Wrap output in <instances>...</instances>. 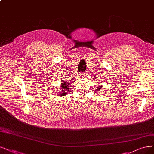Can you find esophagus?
Here are the masks:
<instances>
[{
    "label": "esophagus",
    "mask_w": 154,
    "mask_h": 154,
    "mask_svg": "<svg viewBox=\"0 0 154 154\" xmlns=\"http://www.w3.org/2000/svg\"><path fill=\"white\" fill-rule=\"evenodd\" d=\"M80 75H81L82 77H84V76H86V73H84V72L81 73Z\"/></svg>",
    "instance_id": "1"
}]
</instances>
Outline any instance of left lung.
I'll list each match as a JSON object with an SVG mask.
<instances>
[{"label": "left lung", "instance_id": "1", "mask_svg": "<svg viewBox=\"0 0 154 154\" xmlns=\"http://www.w3.org/2000/svg\"><path fill=\"white\" fill-rule=\"evenodd\" d=\"M101 87H102V86H99V88H98V89H98V90H100V89H101Z\"/></svg>", "mask_w": 154, "mask_h": 154}]
</instances>
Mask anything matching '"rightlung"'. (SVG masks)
<instances>
[{"mask_svg": "<svg viewBox=\"0 0 154 154\" xmlns=\"http://www.w3.org/2000/svg\"><path fill=\"white\" fill-rule=\"evenodd\" d=\"M66 81V80H65ZM62 91L61 93H60V94H58L60 96H65L66 95V94H67V92L70 91V84H68L69 83H68V82H65L63 81L62 82Z\"/></svg>", "mask_w": 154, "mask_h": 154, "instance_id": "add662e5", "label": "right lung"}]
</instances>
